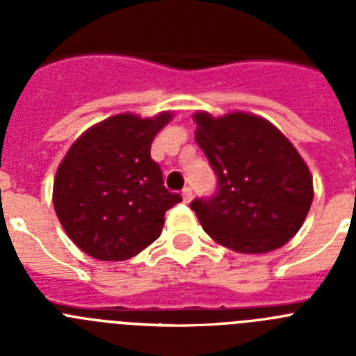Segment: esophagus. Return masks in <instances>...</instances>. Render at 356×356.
Returning <instances> with one entry per match:
<instances>
[{
	"instance_id": "obj_1",
	"label": "esophagus",
	"mask_w": 356,
	"mask_h": 356,
	"mask_svg": "<svg viewBox=\"0 0 356 356\" xmlns=\"http://www.w3.org/2000/svg\"><path fill=\"white\" fill-rule=\"evenodd\" d=\"M181 196H184L185 203H191V200H193V188L185 187L184 191H181Z\"/></svg>"
}]
</instances>
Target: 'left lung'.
<instances>
[{
	"label": "left lung",
	"mask_w": 356,
	"mask_h": 356,
	"mask_svg": "<svg viewBox=\"0 0 356 356\" xmlns=\"http://www.w3.org/2000/svg\"><path fill=\"white\" fill-rule=\"evenodd\" d=\"M196 143L217 176V191L196 197L207 234L238 253L284 246L303 225L314 200L312 176L296 147L269 121L244 112L194 115Z\"/></svg>",
	"instance_id": "1"
}]
</instances>
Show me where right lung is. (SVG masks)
Returning a JSON list of instances; mask_svg holds the SVG:
<instances>
[{"label": "right lung", "instance_id": "obj_1", "mask_svg": "<svg viewBox=\"0 0 356 356\" xmlns=\"http://www.w3.org/2000/svg\"><path fill=\"white\" fill-rule=\"evenodd\" d=\"M171 119L108 118L69 147L53 185L58 221L97 260H128L160 237L163 216L181 196L163 187L151 143Z\"/></svg>", "mask_w": 356, "mask_h": 356}]
</instances>
